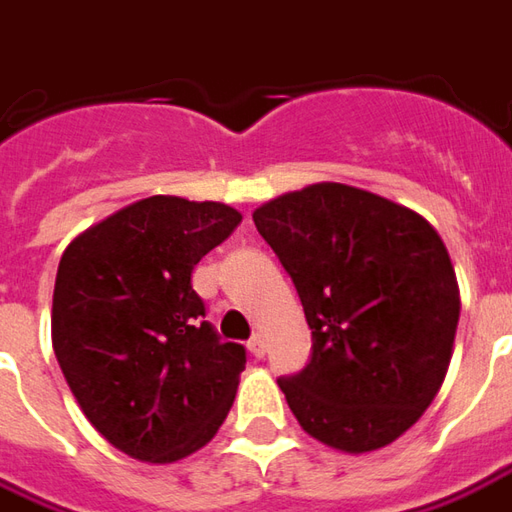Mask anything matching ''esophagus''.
I'll return each mask as SVG.
<instances>
[{
    "label": "esophagus",
    "instance_id": "1",
    "mask_svg": "<svg viewBox=\"0 0 512 512\" xmlns=\"http://www.w3.org/2000/svg\"><path fill=\"white\" fill-rule=\"evenodd\" d=\"M248 351H250V357H253V359H262L264 357V351H267V343H264L262 334H253V337H250Z\"/></svg>",
    "mask_w": 512,
    "mask_h": 512
}]
</instances>
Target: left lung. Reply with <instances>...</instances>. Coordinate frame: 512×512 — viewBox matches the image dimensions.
<instances>
[{
  "label": "left lung",
  "mask_w": 512,
  "mask_h": 512,
  "mask_svg": "<svg viewBox=\"0 0 512 512\" xmlns=\"http://www.w3.org/2000/svg\"><path fill=\"white\" fill-rule=\"evenodd\" d=\"M290 273L312 357L281 376L303 432L362 454L404 435L438 396L460 320L449 250L407 206L345 183H312L253 211Z\"/></svg>",
  "instance_id": "8db88e82"
}]
</instances>
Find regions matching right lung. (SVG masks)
Instances as JSON below:
<instances>
[{"instance_id": "obj_1", "label": "right lung", "mask_w": 512, "mask_h": 512, "mask_svg": "<svg viewBox=\"0 0 512 512\" xmlns=\"http://www.w3.org/2000/svg\"><path fill=\"white\" fill-rule=\"evenodd\" d=\"M239 222L225 203L153 195L63 250L52 348L91 426L133 460L189 457L234 404L248 357L206 320L192 270Z\"/></svg>"}]
</instances>
